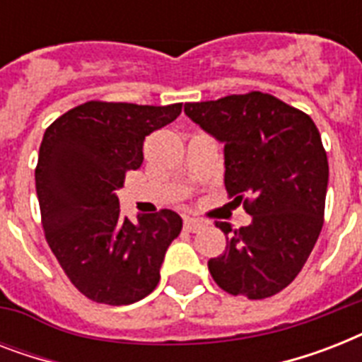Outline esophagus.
<instances>
[{
	"label": "esophagus",
	"mask_w": 362,
	"mask_h": 362,
	"mask_svg": "<svg viewBox=\"0 0 362 362\" xmlns=\"http://www.w3.org/2000/svg\"><path fill=\"white\" fill-rule=\"evenodd\" d=\"M184 229H186L187 233H197L203 229V221L195 220V218H186L184 220Z\"/></svg>",
	"instance_id": "34e87169"
}]
</instances>
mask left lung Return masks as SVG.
<instances>
[{
    "label": "left lung",
    "instance_id": "left-lung-1",
    "mask_svg": "<svg viewBox=\"0 0 362 362\" xmlns=\"http://www.w3.org/2000/svg\"><path fill=\"white\" fill-rule=\"evenodd\" d=\"M186 115L226 144V189L252 223L226 233L210 259L214 281L235 297H272L291 284L314 250L325 216L329 161L314 120L263 92L186 103Z\"/></svg>",
    "mask_w": 362,
    "mask_h": 362
}]
</instances>
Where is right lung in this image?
Listing matches in <instances>:
<instances>
[{
  "label": "right lung",
  "instance_id": "right-lung-1",
  "mask_svg": "<svg viewBox=\"0 0 362 362\" xmlns=\"http://www.w3.org/2000/svg\"><path fill=\"white\" fill-rule=\"evenodd\" d=\"M180 112L182 103L88 101L45 131L35 167L45 238L71 284L90 300L131 304L159 284L182 218L163 209L135 226L120 214L116 192L125 173L142 165L146 135Z\"/></svg>",
  "mask_w": 362,
  "mask_h": 362
}]
</instances>
